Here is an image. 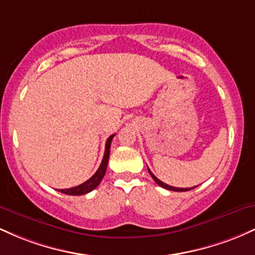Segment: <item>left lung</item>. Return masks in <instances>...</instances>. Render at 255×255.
Instances as JSON below:
<instances>
[{
    "label": "left lung",
    "instance_id": "obj_1",
    "mask_svg": "<svg viewBox=\"0 0 255 255\" xmlns=\"http://www.w3.org/2000/svg\"><path fill=\"white\" fill-rule=\"evenodd\" d=\"M148 169V168H147ZM148 172H150V175L152 176V178H153L154 180V182H156L158 186H160V187H163V188H165V189H168V191H174V192H187V191H191V189H193V188H195V187H192V188H178V187H172V186H169V184H166V183H164V182H162V181L160 180H158V178L154 176L153 174H152L151 172V170L150 169H148Z\"/></svg>",
    "mask_w": 255,
    "mask_h": 255
}]
</instances>
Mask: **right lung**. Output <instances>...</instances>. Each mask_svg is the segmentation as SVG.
I'll return each instance as SVG.
<instances>
[{
    "mask_svg": "<svg viewBox=\"0 0 255 255\" xmlns=\"http://www.w3.org/2000/svg\"><path fill=\"white\" fill-rule=\"evenodd\" d=\"M115 136V134L110 135L108 137L107 140V144H105V152H104V156L103 159H102L101 165H99L98 170L96 171V174L93 175L92 177L89 178L86 182L79 184L77 187H72V188H67V189H58V192L63 193V194L67 195H83L86 194L91 191L98 187V184L101 183V181L103 180L105 171H107V166H108V160H109V154H110V146H111V140L113 137Z\"/></svg>",
    "mask_w": 255,
    "mask_h": 255,
    "instance_id": "add662e5",
    "label": "right lung"
}]
</instances>
